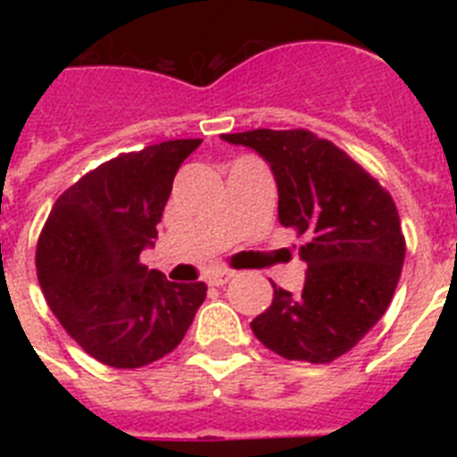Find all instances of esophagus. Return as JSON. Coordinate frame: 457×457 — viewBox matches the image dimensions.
<instances>
[{"mask_svg": "<svg viewBox=\"0 0 457 457\" xmlns=\"http://www.w3.org/2000/svg\"><path fill=\"white\" fill-rule=\"evenodd\" d=\"M233 277H236V272H233V270H215V272L208 274V284L210 286H224V284H228Z\"/></svg>", "mask_w": 457, "mask_h": 457, "instance_id": "esophagus-1", "label": "esophagus"}]
</instances>
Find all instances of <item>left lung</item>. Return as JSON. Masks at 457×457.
<instances>
[{
	"instance_id": "left-lung-1",
	"label": "left lung",
	"mask_w": 457,
	"mask_h": 457,
	"mask_svg": "<svg viewBox=\"0 0 457 457\" xmlns=\"http://www.w3.org/2000/svg\"><path fill=\"white\" fill-rule=\"evenodd\" d=\"M258 151L278 187V221L304 237V290L274 286L252 332L278 357L329 364L385 316L405 261V236L391 194L332 141L311 130L258 128L221 135Z\"/></svg>"
}]
</instances>
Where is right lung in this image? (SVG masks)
<instances>
[{"mask_svg": "<svg viewBox=\"0 0 457 457\" xmlns=\"http://www.w3.org/2000/svg\"><path fill=\"white\" fill-rule=\"evenodd\" d=\"M201 139L112 157L54 201L36 245L47 306L68 337L112 369L171 353L205 300L204 281L173 284L139 261L153 245L173 176Z\"/></svg>", "mask_w": 457, "mask_h": 457, "instance_id": "1", "label": "right lung"}]
</instances>
